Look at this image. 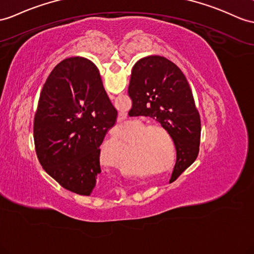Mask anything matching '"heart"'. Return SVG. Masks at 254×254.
<instances>
[{"label":"heart","mask_w":254,"mask_h":254,"mask_svg":"<svg viewBox=\"0 0 254 254\" xmlns=\"http://www.w3.org/2000/svg\"><path fill=\"white\" fill-rule=\"evenodd\" d=\"M152 130H159V131H162L163 133L167 134L166 129H164L162 126H147V127L142 129V130L139 131V132H140V133H145V132L152 131ZM159 131H154L152 134H154V138H155V140H156L155 142H156V144H157V146H158V148H159L158 159H162V160H164V162L166 163L167 160H168V152H167L166 150L162 151V145H163L162 141H163L164 138H163L162 133H160ZM113 138H114V140H115L116 142H122L124 139H125V133H124V131L121 130V129H116V130H115L114 133H113ZM163 148H164V147H163Z\"/></svg>","instance_id":"heart-1"}]
</instances>
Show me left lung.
<instances>
[{
  "instance_id": "obj_1",
  "label": "left lung",
  "mask_w": 254,
  "mask_h": 254,
  "mask_svg": "<svg viewBox=\"0 0 254 254\" xmlns=\"http://www.w3.org/2000/svg\"><path fill=\"white\" fill-rule=\"evenodd\" d=\"M128 95L129 113L156 117L174 140L177 160L170 182L177 180L195 162L200 143V116L187 77L172 61L147 56L132 67Z\"/></svg>"
}]
</instances>
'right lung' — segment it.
Returning <instances> with one entry per match:
<instances>
[{"label":"right lung","mask_w":254,"mask_h":254,"mask_svg":"<svg viewBox=\"0 0 254 254\" xmlns=\"http://www.w3.org/2000/svg\"><path fill=\"white\" fill-rule=\"evenodd\" d=\"M116 117L95 64L83 57L61 61L43 86L34 117L43 169L65 190L89 196L101 172L100 145Z\"/></svg>","instance_id":"obj_1"}]
</instances>
